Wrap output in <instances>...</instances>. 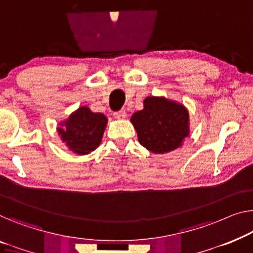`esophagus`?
I'll return each instance as SVG.
<instances>
[{
	"label": "esophagus",
	"instance_id": "esophagus-1",
	"mask_svg": "<svg viewBox=\"0 0 253 253\" xmlns=\"http://www.w3.org/2000/svg\"><path fill=\"white\" fill-rule=\"evenodd\" d=\"M114 117L116 119H125L127 117V114L125 110H119V111H116L114 114Z\"/></svg>",
	"mask_w": 253,
	"mask_h": 253
}]
</instances>
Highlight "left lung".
Masks as SVG:
<instances>
[{
	"label": "left lung",
	"mask_w": 253,
	"mask_h": 253,
	"mask_svg": "<svg viewBox=\"0 0 253 253\" xmlns=\"http://www.w3.org/2000/svg\"><path fill=\"white\" fill-rule=\"evenodd\" d=\"M143 104L130 118L141 145L156 154L180 148L190 135L187 109L165 96H148Z\"/></svg>",
	"instance_id": "1"
}]
</instances>
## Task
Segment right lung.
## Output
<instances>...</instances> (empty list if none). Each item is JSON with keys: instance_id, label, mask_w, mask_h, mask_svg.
Segmentation results:
<instances>
[{"instance_id": "right-lung-1", "label": "right lung", "mask_w": 253, "mask_h": 253, "mask_svg": "<svg viewBox=\"0 0 253 253\" xmlns=\"http://www.w3.org/2000/svg\"><path fill=\"white\" fill-rule=\"evenodd\" d=\"M107 124L108 118L103 114L92 112L83 105L59 123L56 130L68 149L78 156H85L101 144Z\"/></svg>"}]
</instances>
